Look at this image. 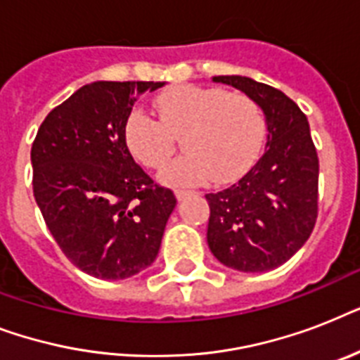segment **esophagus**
<instances>
[{"label":"esophagus","instance_id":"1","mask_svg":"<svg viewBox=\"0 0 360 360\" xmlns=\"http://www.w3.org/2000/svg\"><path fill=\"white\" fill-rule=\"evenodd\" d=\"M192 192L191 191H183V188H177L175 191V196H177V200H185L186 196H191Z\"/></svg>","mask_w":360,"mask_h":360}]
</instances>
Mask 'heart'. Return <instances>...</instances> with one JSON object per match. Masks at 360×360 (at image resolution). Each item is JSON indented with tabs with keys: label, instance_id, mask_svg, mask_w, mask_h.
<instances>
[{
	"label": "heart",
	"instance_id": "1",
	"mask_svg": "<svg viewBox=\"0 0 360 360\" xmlns=\"http://www.w3.org/2000/svg\"><path fill=\"white\" fill-rule=\"evenodd\" d=\"M155 110L158 120L141 108L130 112L124 141L138 162L158 169L174 157L181 138L186 153L162 174L169 185L236 181L256 160L267 130L256 98L222 87H172L155 98Z\"/></svg>",
	"mask_w": 360,
	"mask_h": 360
}]
</instances>
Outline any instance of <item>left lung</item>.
<instances>
[{"label":"left lung","instance_id":"1","mask_svg":"<svg viewBox=\"0 0 360 360\" xmlns=\"http://www.w3.org/2000/svg\"><path fill=\"white\" fill-rule=\"evenodd\" d=\"M214 82L256 98L265 114L267 147L236 185L205 194L207 243L226 267L263 273L285 263L318 220L319 160L307 115L288 95L246 76Z\"/></svg>","mask_w":360,"mask_h":360}]
</instances>
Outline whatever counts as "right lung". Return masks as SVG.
Wrapping results in <instances>:
<instances>
[{
  "instance_id": "add662e5",
  "label": "right lung",
  "mask_w": 360,
  "mask_h": 360,
  "mask_svg": "<svg viewBox=\"0 0 360 360\" xmlns=\"http://www.w3.org/2000/svg\"><path fill=\"white\" fill-rule=\"evenodd\" d=\"M160 82H93L39 127L33 196L65 256L84 273L123 280L149 267L175 194L134 162L124 121L134 101Z\"/></svg>"
}]
</instances>
